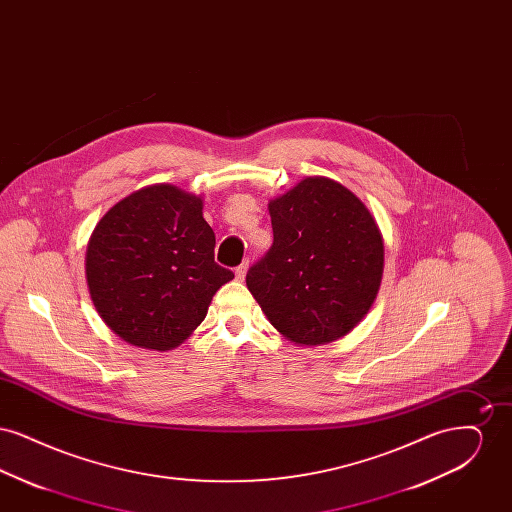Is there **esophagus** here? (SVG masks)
Instances as JSON below:
<instances>
[{
  "label": "esophagus",
  "instance_id": "1",
  "mask_svg": "<svg viewBox=\"0 0 512 512\" xmlns=\"http://www.w3.org/2000/svg\"><path fill=\"white\" fill-rule=\"evenodd\" d=\"M247 267H249V263L245 261L242 263L240 267L236 268V280H240V282H244L245 272H247Z\"/></svg>",
  "mask_w": 512,
  "mask_h": 512
}]
</instances>
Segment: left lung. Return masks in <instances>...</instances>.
<instances>
[{
	"instance_id": "1",
	"label": "left lung",
	"mask_w": 512,
	"mask_h": 512,
	"mask_svg": "<svg viewBox=\"0 0 512 512\" xmlns=\"http://www.w3.org/2000/svg\"><path fill=\"white\" fill-rule=\"evenodd\" d=\"M274 242L249 268L247 290L297 345L349 334L370 311L384 274V238L365 203L326 176H307L268 201Z\"/></svg>"
}]
</instances>
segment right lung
Wrapping results in <instances>:
<instances>
[{"mask_svg": "<svg viewBox=\"0 0 512 512\" xmlns=\"http://www.w3.org/2000/svg\"><path fill=\"white\" fill-rule=\"evenodd\" d=\"M234 278L215 263L201 195L153 184L115 203L86 249V282L101 320L121 340L169 351L203 322Z\"/></svg>", "mask_w": 512, "mask_h": 512, "instance_id": "1", "label": "right lung"}]
</instances>
